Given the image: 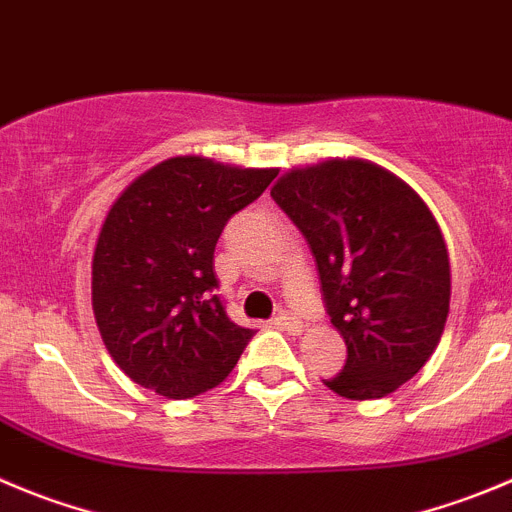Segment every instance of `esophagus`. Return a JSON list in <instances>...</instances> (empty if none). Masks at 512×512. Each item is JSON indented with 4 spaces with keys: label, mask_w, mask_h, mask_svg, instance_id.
I'll use <instances>...</instances> for the list:
<instances>
[{
    "label": "esophagus",
    "mask_w": 512,
    "mask_h": 512,
    "mask_svg": "<svg viewBox=\"0 0 512 512\" xmlns=\"http://www.w3.org/2000/svg\"><path fill=\"white\" fill-rule=\"evenodd\" d=\"M275 323H278L280 328H285V331H290V333H298L300 328H303V323H300L298 315L288 313V310H280V313L275 315Z\"/></svg>",
    "instance_id": "obj_1"
}]
</instances>
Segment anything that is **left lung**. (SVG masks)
<instances>
[{
    "instance_id": "left-lung-1",
    "label": "left lung",
    "mask_w": 512,
    "mask_h": 512,
    "mask_svg": "<svg viewBox=\"0 0 512 512\" xmlns=\"http://www.w3.org/2000/svg\"><path fill=\"white\" fill-rule=\"evenodd\" d=\"M270 197L308 242L348 348L323 384L346 399L399 389L427 364L450 313V257L427 204L389 171L338 159L290 171Z\"/></svg>"
}]
</instances>
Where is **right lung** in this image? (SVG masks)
<instances>
[{"label":"right lung","instance_id":"right-lung-1","mask_svg":"<svg viewBox=\"0 0 512 512\" xmlns=\"http://www.w3.org/2000/svg\"><path fill=\"white\" fill-rule=\"evenodd\" d=\"M275 176L179 156L111 207L93 255V310L113 361L143 389L191 399L237 366L255 331L229 321L214 247Z\"/></svg>","mask_w":512,"mask_h":512}]
</instances>
